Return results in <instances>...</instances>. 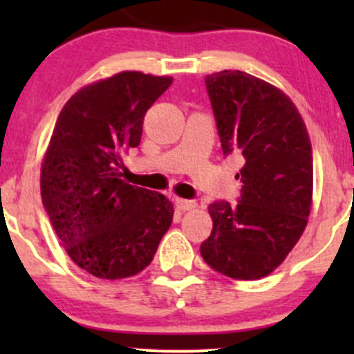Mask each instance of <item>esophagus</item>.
Here are the masks:
<instances>
[{"label":"esophagus","mask_w":354,"mask_h":354,"mask_svg":"<svg viewBox=\"0 0 354 354\" xmlns=\"http://www.w3.org/2000/svg\"><path fill=\"white\" fill-rule=\"evenodd\" d=\"M174 205L178 210H192L197 207L195 200H185V198H174Z\"/></svg>","instance_id":"obj_1"}]
</instances>
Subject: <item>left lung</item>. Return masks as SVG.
I'll use <instances>...</instances> for the list:
<instances>
[{"instance_id": "1", "label": "left lung", "mask_w": 354, "mask_h": 354, "mask_svg": "<svg viewBox=\"0 0 354 354\" xmlns=\"http://www.w3.org/2000/svg\"><path fill=\"white\" fill-rule=\"evenodd\" d=\"M224 157L241 160L236 205H209L212 233L200 245L207 266L233 279L266 277L303 234L313 190L306 127L286 94L245 71L205 77Z\"/></svg>"}]
</instances>
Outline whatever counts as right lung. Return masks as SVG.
<instances>
[{"instance_id": "1", "label": "right lung", "mask_w": 354, "mask_h": 354, "mask_svg": "<svg viewBox=\"0 0 354 354\" xmlns=\"http://www.w3.org/2000/svg\"><path fill=\"white\" fill-rule=\"evenodd\" d=\"M171 77L121 71L80 88L59 113L41 169L42 205L80 269L101 279L144 270L173 223L164 195L121 180L147 109Z\"/></svg>"}]
</instances>
